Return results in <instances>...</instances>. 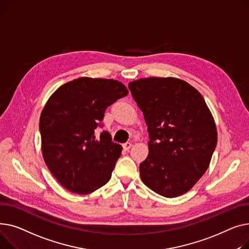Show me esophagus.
<instances>
[{"label":"esophagus","mask_w":249,"mask_h":249,"mask_svg":"<svg viewBox=\"0 0 249 249\" xmlns=\"http://www.w3.org/2000/svg\"><path fill=\"white\" fill-rule=\"evenodd\" d=\"M123 148H124V150L128 151L131 148V143L130 142H125V143L123 144Z\"/></svg>","instance_id":"esophagus-1"}]
</instances>
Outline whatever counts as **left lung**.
I'll return each mask as SVG.
<instances>
[{"mask_svg": "<svg viewBox=\"0 0 249 249\" xmlns=\"http://www.w3.org/2000/svg\"><path fill=\"white\" fill-rule=\"evenodd\" d=\"M149 131V155L140 164L143 184L167 198L183 195L209 167L217 144L213 116L200 92L178 78L128 83Z\"/></svg>", "mask_w": 249, "mask_h": 249, "instance_id": "1", "label": "left lung"}]
</instances>
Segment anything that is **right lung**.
Wrapping results in <instances>:
<instances>
[{
  "label": "right lung",
  "instance_id": "1",
  "mask_svg": "<svg viewBox=\"0 0 249 249\" xmlns=\"http://www.w3.org/2000/svg\"><path fill=\"white\" fill-rule=\"evenodd\" d=\"M126 87L113 79L81 77L60 86L40 116L44 160L56 180L70 192L89 194L106 185L122 145L102 127L107 108L127 95Z\"/></svg>",
  "mask_w": 249,
  "mask_h": 249
}]
</instances>
